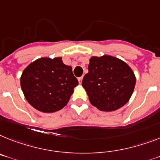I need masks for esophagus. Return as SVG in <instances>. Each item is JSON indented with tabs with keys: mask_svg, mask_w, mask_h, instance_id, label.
<instances>
[{
	"mask_svg": "<svg viewBox=\"0 0 160 160\" xmlns=\"http://www.w3.org/2000/svg\"><path fill=\"white\" fill-rule=\"evenodd\" d=\"M78 82H79V84H81L82 82V77L78 78Z\"/></svg>",
	"mask_w": 160,
	"mask_h": 160,
	"instance_id": "obj_1",
	"label": "esophagus"
}]
</instances>
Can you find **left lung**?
<instances>
[{
  "label": "left lung",
  "instance_id": "8db88e82",
  "mask_svg": "<svg viewBox=\"0 0 160 160\" xmlns=\"http://www.w3.org/2000/svg\"><path fill=\"white\" fill-rule=\"evenodd\" d=\"M88 72L82 79L83 88L93 106L111 112L130 100L136 85V76L128 64L111 55L92 56Z\"/></svg>",
  "mask_w": 160,
  "mask_h": 160
}]
</instances>
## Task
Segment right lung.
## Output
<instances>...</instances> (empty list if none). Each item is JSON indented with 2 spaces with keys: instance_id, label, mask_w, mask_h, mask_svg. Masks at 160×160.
Masks as SVG:
<instances>
[{
  "instance_id": "1",
  "label": "right lung",
  "mask_w": 160,
  "mask_h": 160,
  "mask_svg": "<svg viewBox=\"0 0 160 160\" xmlns=\"http://www.w3.org/2000/svg\"><path fill=\"white\" fill-rule=\"evenodd\" d=\"M21 89L32 106L43 113L63 109L78 85L71 66L61 57H42L32 62L20 77Z\"/></svg>"
}]
</instances>
